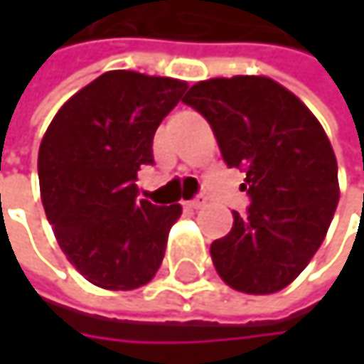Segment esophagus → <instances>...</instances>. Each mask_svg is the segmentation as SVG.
I'll use <instances>...</instances> for the list:
<instances>
[{"instance_id":"esophagus-1","label":"esophagus","mask_w":364,"mask_h":364,"mask_svg":"<svg viewBox=\"0 0 364 364\" xmlns=\"http://www.w3.org/2000/svg\"><path fill=\"white\" fill-rule=\"evenodd\" d=\"M204 204H206V198H204V196H198V198H193V200L187 202L189 208H202Z\"/></svg>"}]
</instances>
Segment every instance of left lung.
I'll return each mask as SVG.
<instances>
[{
  "label": "left lung",
  "mask_w": 364,
  "mask_h": 364,
  "mask_svg": "<svg viewBox=\"0 0 364 364\" xmlns=\"http://www.w3.org/2000/svg\"><path fill=\"white\" fill-rule=\"evenodd\" d=\"M210 124L230 168H242L247 217L210 245L217 274L236 291L291 284L327 236L339 200L337 160L314 113L263 75L198 82L183 99Z\"/></svg>",
  "instance_id": "left-lung-1"
}]
</instances>
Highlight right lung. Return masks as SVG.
<instances>
[{
    "mask_svg": "<svg viewBox=\"0 0 364 364\" xmlns=\"http://www.w3.org/2000/svg\"><path fill=\"white\" fill-rule=\"evenodd\" d=\"M187 84L107 71L50 122L37 158L41 204L54 236L86 280L109 291L147 284L166 251L179 204L136 200V173L154 164V134Z\"/></svg>",
    "mask_w": 364,
    "mask_h": 364,
    "instance_id": "1",
    "label": "right lung"
}]
</instances>
